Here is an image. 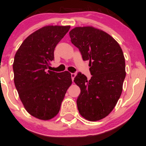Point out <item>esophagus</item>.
Segmentation results:
<instances>
[{"label": "esophagus", "instance_id": "esophagus-1", "mask_svg": "<svg viewBox=\"0 0 146 146\" xmlns=\"http://www.w3.org/2000/svg\"><path fill=\"white\" fill-rule=\"evenodd\" d=\"M71 79H72V80H73H73H74V78H75V75H76V74H75V73H71Z\"/></svg>", "mask_w": 146, "mask_h": 146}]
</instances>
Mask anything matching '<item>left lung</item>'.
Here are the masks:
<instances>
[{"label": "left lung", "instance_id": "obj_1", "mask_svg": "<svg viewBox=\"0 0 146 146\" xmlns=\"http://www.w3.org/2000/svg\"><path fill=\"white\" fill-rule=\"evenodd\" d=\"M71 41L89 60V80L81 73L74 79L81 92L77 100L79 113L88 121L108 116L116 106L125 77V58L121 46L101 29L78 27L69 32Z\"/></svg>", "mask_w": 146, "mask_h": 146}]
</instances>
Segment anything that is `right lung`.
Instances as JSON below:
<instances>
[{"mask_svg":"<svg viewBox=\"0 0 146 146\" xmlns=\"http://www.w3.org/2000/svg\"><path fill=\"white\" fill-rule=\"evenodd\" d=\"M70 27H43L29 35L15 55V86L27 111L39 119L49 120L58 115L72 84L68 71H47L54 59L56 45Z\"/></svg>","mask_w":146,"mask_h":146,"instance_id":"1","label":"right lung"}]
</instances>
